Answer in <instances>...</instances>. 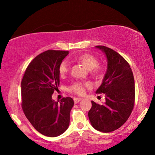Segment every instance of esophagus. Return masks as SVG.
Listing matches in <instances>:
<instances>
[{
    "mask_svg": "<svg viewBox=\"0 0 155 155\" xmlns=\"http://www.w3.org/2000/svg\"><path fill=\"white\" fill-rule=\"evenodd\" d=\"M80 101H81V98H74V101L75 104H77V103H79Z\"/></svg>",
    "mask_w": 155,
    "mask_h": 155,
    "instance_id": "1",
    "label": "esophagus"
}]
</instances>
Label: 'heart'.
<instances>
[{
    "label": "heart",
    "mask_w": 155,
    "mask_h": 155,
    "mask_svg": "<svg viewBox=\"0 0 155 155\" xmlns=\"http://www.w3.org/2000/svg\"><path fill=\"white\" fill-rule=\"evenodd\" d=\"M74 60L81 64L86 69L89 70L90 74L96 79H101L104 74V66L98 63V59L94 54L89 53H84L78 55ZM69 71V64L64 61L59 67V73L62 77ZM88 84L76 82L69 88V91L77 95H83L85 92V87H88Z\"/></svg>",
    "instance_id": "1"
}]
</instances>
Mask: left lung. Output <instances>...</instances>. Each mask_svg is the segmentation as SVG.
Listing matches in <instances>:
<instances>
[{"label": "left lung", "mask_w": 155, "mask_h": 155, "mask_svg": "<svg viewBox=\"0 0 155 155\" xmlns=\"http://www.w3.org/2000/svg\"><path fill=\"white\" fill-rule=\"evenodd\" d=\"M96 47L106 54L108 60L106 74L96 92L106 95V102L98 104L92 101L88 115L95 129L110 133L122 126L133 111L135 81L130 66L120 54L102 45Z\"/></svg>", "instance_id": "left-lung-1"}]
</instances>
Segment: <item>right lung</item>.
Masks as SVG:
<instances>
[{"mask_svg": "<svg viewBox=\"0 0 155 155\" xmlns=\"http://www.w3.org/2000/svg\"><path fill=\"white\" fill-rule=\"evenodd\" d=\"M68 54L53 49L40 54L29 64L21 81L22 110L35 129L47 137L61 135L69 125L73 99L51 98L59 85V67Z\"/></svg>", "mask_w": 155, "mask_h": 155, "instance_id": "right-lung-1", "label": "right lung"}]
</instances>
